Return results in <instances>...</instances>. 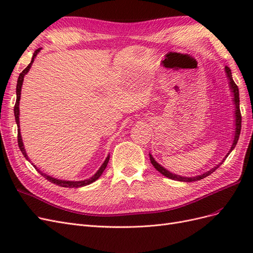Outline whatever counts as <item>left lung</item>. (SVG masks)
I'll use <instances>...</instances> for the list:
<instances>
[{
  "label": "left lung",
  "instance_id": "8db88e82",
  "mask_svg": "<svg viewBox=\"0 0 253 253\" xmlns=\"http://www.w3.org/2000/svg\"><path fill=\"white\" fill-rule=\"evenodd\" d=\"M226 68V73H227V76H228V78H229V83H230V88L232 89V93H233V95H234V104H235V126H236V127H235V136H234V140H233V143H232V147H231V150H230V152L235 148V145H236V143H237V140H239V138H240V134H241V127H242V115H241V110H240V94H239V87H237V85L235 84V82L233 81V79H232V75H231V70L230 68H229L228 66H226L225 67ZM230 152L228 153V154L226 155V158H227V156L230 154ZM150 160H151V163H152V165L154 166V168L155 169L158 171V172H160L162 173L163 175H165L166 177H168V178H171V179H174V180H179V181H187V182H190V181H195V180H200V179H203V178H205V177H207V176H209L211 173H213L214 171H215L217 168L224 163V160L223 162H221L218 166H216L215 168H213L212 170H210V171H208V172H206V173H204L203 175H200V176H195V177H182V176H179V175H176V174H172L171 172H169L168 170H166L165 168H163L162 166L160 165H158L155 160H154V158L152 157V155L150 154Z\"/></svg>",
  "mask_w": 253,
  "mask_h": 253
}]
</instances>
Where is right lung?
I'll return each mask as SVG.
<instances>
[{"label":"right lung","instance_id":"add662e5","mask_svg":"<svg viewBox=\"0 0 253 253\" xmlns=\"http://www.w3.org/2000/svg\"><path fill=\"white\" fill-rule=\"evenodd\" d=\"M40 49H41V48L36 49V51L34 52L32 62H30V63L28 64V66H27V67L25 68V70L23 71V72L20 74V76H19L18 83H17V100H16V104H14V109H13V111H14V117H16V122H17V125H18V127H19V128H18V144H19V148H20V150H21V152H22V154L24 155V157H25L27 160H29V158H28V156L26 155V152H25V149H24V145H23L22 137H21V133H20V126H19V124H20V121H19V101H20V98H21V88H22V84H23V79H24V76L28 73L29 68L32 67V64H33V62L35 61V58H36V56L38 55V52L40 51ZM109 160H110V155H109L108 157H106V159L104 160V163H103L102 166L100 167V169H99V170L97 171V173L93 176V177H90L89 179H86V180H81V181H68V180H60V179H57V178H53V177H50V176H48V175H46V174L42 173L41 171H39V169H37L36 166H34V167L36 168L37 171L39 172L42 176H44V177L46 178L47 180H49V181L52 182V183H56V185H58V186H60V187H65V188H80V187H84V186H86V185H89V183L94 182L95 180H97L99 177H100L101 174H102L103 171L105 170L106 166H108Z\"/></svg>","mask_w":253,"mask_h":253}]
</instances>
